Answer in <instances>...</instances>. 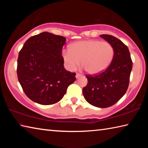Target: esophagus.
Masks as SVG:
<instances>
[{"label":"esophagus","mask_w":148,"mask_h":148,"mask_svg":"<svg viewBox=\"0 0 148 148\" xmlns=\"http://www.w3.org/2000/svg\"><path fill=\"white\" fill-rule=\"evenodd\" d=\"M81 76H82V74H79V73H77L76 75V78H78V77H81Z\"/></svg>","instance_id":"esophagus-1"}]
</instances>
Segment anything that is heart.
<instances>
[{
  "instance_id": "obj_1",
  "label": "heart",
  "mask_w": 148,
  "mask_h": 148,
  "mask_svg": "<svg viewBox=\"0 0 148 148\" xmlns=\"http://www.w3.org/2000/svg\"><path fill=\"white\" fill-rule=\"evenodd\" d=\"M114 46L108 41L99 40H82L72 44L69 49L62 51L66 69L73 71L82 64L90 74H96L105 71L113 60Z\"/></svg>"
}]
</instances>
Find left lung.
<instances>
[{"label":"left lung","mask_w":148,"mask_h":148,"mask_svg":"<svg viewBox=\"0 0 148 148\" xmlns=\"http://www.w3.org/2000/svg\"><path fill=\"white\" fill-rule=\"evenodd\" d=\"M114 46V56L109 66L101 73L87 74L83 95L87 102L99 108H108L119 101L128 89L132 61L128 47L109 34L100 36Z\"/></svg>","instance_id":"1"}]
</instances>
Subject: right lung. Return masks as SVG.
Returning a JSON list of instances; mask_svg holds the SVG:
<instances>
[{"label": "right lung", "instance_id": "1", "mask_svg": "<svg viewBox=\"0 0 148 148\" xmlns=\"http://www.w3.org/2000/svg\"><path fill=\"white\" fill-rule=\"evenodd\" d=\"M64 37L47 32L31 36L25 42L17 59L19 84L29 98L42 105L61 101L76 73L64 67L62 49Z\"/></svg>", "mask_w": 148, "mask_h": 148}]
</instances>
